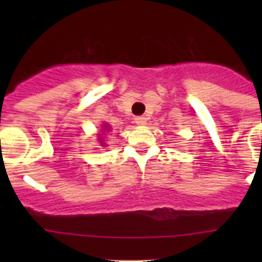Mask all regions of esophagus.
Wrapping results in <instances>:
<instances>
[{"label": "esophagus", "instance_id": "esophagus-1", "mask_svg": "<svg viewBox=\"0 0 262 262\" xmlns=\"http://www.w3.org/2000/svg\"><path fill=\"white\" fill-rule=\"evenodd\" d=\"M134 121H136L137 125H144L147 123V119L144 116H137V118H134Z\"/></svg>", "mask_w": 262, "mask_h": 262}]
</instances>
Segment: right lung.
<instances>
[{
    "mask_svg": "<svg viewBox=\"0 0 262 262\" xmlns=\"http://www.w3.org/2000/svg\"><path fill=\"white\" fill-rule=\"evenodd\" d=\"M104 128H105V130H109V129H106V126H104ZM100 139H101V138H100Z\"/></svg>",
    "mask_w": 262,
    "mask_h": 262,
    "instance_id": "1",
    "label": "right lung"
}]
</instances>
